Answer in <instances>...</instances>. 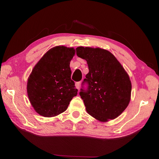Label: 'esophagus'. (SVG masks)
<instances>
[{
    "label": "esophagus",
    "mask_w": 159,
    "mask_h": 159,
    "mask_svg": "<svg viewBox=\"0 0 159 159\" xmlns=\"http://www.w3.org/2000/svg\"><path fill=\"white\" fill-rule=\"evenodd\" d=\"M80 82H76V87L77 89H79V87H80Z\"/></svg>",
    "instance_id": "34e87169"
}]
</instances>
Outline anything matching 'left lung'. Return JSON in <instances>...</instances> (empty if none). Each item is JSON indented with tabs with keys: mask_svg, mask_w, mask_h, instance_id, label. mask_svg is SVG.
Instances as JSON below:
<instances>
[{
	"mask_svg": "<svg viewBox=\"0 0 159 159\" xmlns=\"http://www.w3.org/2000/svg\"><path fill=\"white\" fill-rule=\"evenodd\" d=\"M76 55L87 61L89 72L79 93L87 112L100 121L114 120L126 109L130 100L129 76L112 53L100 48L79 46Z\"/></svg>",
	"mask_w": 159,
	"mask_h": 159,
	"instance_id": "left-lung-1",
	"label": "left lung"
}]
</instances>
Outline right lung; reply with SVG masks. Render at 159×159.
<instances>
[{
	"label": "right lung",
	"instance_id": "1",
	"mask_svg": "<svg viewBox=\"0 0 159 159\" xmlns=\"http://www.w3.org/2000/svg\"><path fill=\"white\" fill-rule=\"evenodd\" d=\"M75 49L55 46L45 53L30 74L27 93L30 102L40 116L51 117L64 112L78 89L71 79L70 61Z\"/></svg>",
	"mask_w": 159,
	"mask_h": 159
}]
</instances>
